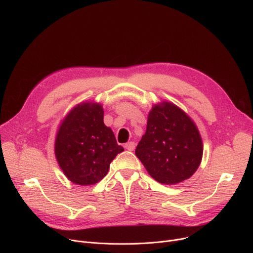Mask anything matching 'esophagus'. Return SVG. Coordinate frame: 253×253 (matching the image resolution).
I'll return each instance as SVG.
<instances>
[{
    "label": "esophagus",
    "instance_id": "esophagus-1",
    "mask_svg": "<svg viewBox=\"0 0 253 253\" xmlns=\"http://www.w3.org/2000/svg\"><path fill=\"white\" fill-rule=\"evenodd\" d=\"M124 148H125L126 150H128V151H133V150L135 149V142L129 141V142H127V143L124 144Z\"/></svg>",
    "mask_w": 253,
    "mask_h": 253
}]
</instances>
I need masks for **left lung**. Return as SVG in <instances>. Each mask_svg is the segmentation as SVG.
<instances>
[{
  "instance_id": "8db88e82",
  "label": "left lung",
  "mask_w": 253,
  "mask_h": 253,
  "mask_svg": "<svg viewBox=\"0 0 253 253\" xmlns=\"http://www.w3.org/2000/svg\"><path fill=\"white\" fill-rule=\"evenodd\" d=\"M135 155L154 179L176 184L190 178L200 166L202 137L187 113L174 103L162 101L150 111Z\"/></svg>"
}]
</instances>
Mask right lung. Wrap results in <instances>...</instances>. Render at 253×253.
<instances>
[{
  "mask_svg": "<svg viewBox=\"0 0 253 253\" xmlns=\"http://www.w3.org/2000/svg\"><path fill=\"white\" fill-rule=\"evenodd\" d=\"M103 113L99 102H80L58 127L54 143L56 160L64 175L76 184L100 181L116 156L124 151L113 130L104 125Z\"/></svg>",
  "mask_w": 253,
  "mask_h": 253,
  "instance_id": "obj_1",
  "label": "right lung"
}]
</instances>
